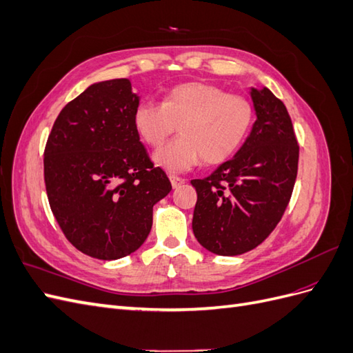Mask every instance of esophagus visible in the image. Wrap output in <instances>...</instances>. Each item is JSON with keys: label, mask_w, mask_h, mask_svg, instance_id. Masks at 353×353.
Wrapping results in <instances>:
<instances>
[{"label": "esophagus", "mask_w": 353, "mask_h": 353, "mask_svg": "<svg viewBox=\"0 0 353 353\" xmlns=\"http://www.w3.org/2000/svg\"><path fill=\"white\" fill-rule=\"evenodd\" d=\"M169 179H170V184H172L174 188H178V187H181V185L185 183L184 178L176 176V175H169Z\"/></svg>", "instance_id": "1"}]
</instances>
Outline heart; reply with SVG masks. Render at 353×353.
<instances>
[{"label": "heart", "mask_w": 353, "mask_h": 353, "mask_svg": "<svg viewBox=\"0 0 353 353\" xmlns=\"http://www.w3.org/2000/svg\"><path fill=\"white\" fill-rule=\"evenodd\" d=\"M254 110L249 99L216 85L187 82L169 90L162 104H138L132 123L138 137L159 147L179 125V138L153 154L156 166L181 174L197 166L225 162L249 135Z\"/></svg>", "instance_id": "1"}]
</instances>
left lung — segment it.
Instances as JSON below:
<instances>
[{
	"label": "left lung",
	"mask_w": 353,
	"mask_h": 353,
	"mask_svg": "<svg viewBox=\"0 0 353 353\" xmlns=\"http://www.w3.org/2000/svg\"><path fill=\"white\" fill-rule=\"evenodd\" d=\"M256 121L232 159L193 179V232L206 250L236 256L259 245L280 222L297 175L299 145L281 100L250 88Z\"/></svg>",
	"instance_id": "left-lung-1"
}]
</instances>
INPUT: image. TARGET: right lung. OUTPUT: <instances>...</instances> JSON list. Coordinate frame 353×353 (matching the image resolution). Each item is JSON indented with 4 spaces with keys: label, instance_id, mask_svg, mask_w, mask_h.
<instances>
[{
    "label": "right lung",
    "instance_id": "obj_1",
    "mask_svg": "<svg viewBox=\"0 0 353 353\" xmlns=\"http://www.w3.org/2000/svg\"><path fill=\"white\" fill-rule=\"evenodd\" d=\"M131 81L95 82L68 103L52 125L44 178L52 213L82 253L114 261L141 248L153 206L172 190L140 141Z\"/></svg>",
    "mask_w": 353,
    "mask_h": 353
}]
</instances>
